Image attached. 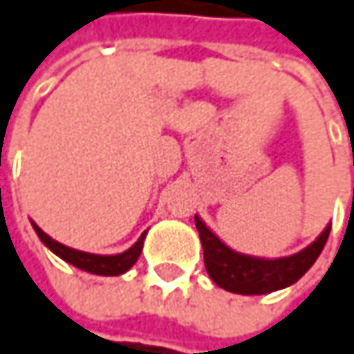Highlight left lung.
Listing matches in <instances>:
<instances>
[{"label":"left lung","instance_id":"obj_1","mask_svg":"<svg viewBox=\"0 0 354 354\" xmlns=\"http://www.w3.org/2000/svg\"><path fill=\"white\" fill-rule=\"evenodd\" d=\"M194 223L198 229V237L205 251V268L209 272L210 279L233 294L243 296H259L270 294L275 290H283L292 283H296L304 275L318 255L322 253L326 239L330 235V225L316 237L306 249L277 259H266V257H253L245 255L229 245L221 241L205 221L194 214Z\"/></svg>","mask_w":354,"mask_h":354}]
</instances>
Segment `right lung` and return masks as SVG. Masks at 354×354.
<instances>
[{
    "mask_svg": "<svg viewBox=\"0 0 354 354\" xmlns=\"http://www.w3.org/2000/svg\"><path fill=\"white\" fill-rule=\"evenodd\" d=\"M32 227H34L36 235L40 237V241L44 243L54 255H58L62 261L79 268L82 272L97 273V275H121L127 270H131V266L138 261V257H140V253L144 249V239L145 235H147V231H144L142 237L133 243L127 251H123V253H117V255H97V253L79 251V249H73V247H66L62 243L54 241L34 221H32Z\"/></svg>",
    "mask_w": 354,
    "mask_h": 354,
    "instance_id": "obj_1",
    "label": "right lung"
}]
</instances>
